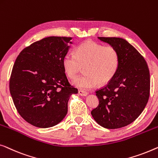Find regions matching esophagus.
<instances>
[{"mask_svg":"<svg viewBox=\"0 0 158 158\" xmlns=\"http://www.w3.org/2000/svg\"><path fill=\"white\" fill-rule=\"evenodd\" d=\"M78 94L80 95V96H81V97H86V95L88 94V93H87V92H84V91L79 90Z\"/></svg>","mask_w":158,"mask_h":158,"instance_id":"obj_1","label":"esophagus"}]
</instances>
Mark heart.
I'll use <instances>...</instances> for the list:
<instances>
[{
	"instance_id": "b5f03b06",
	"label": "heart",
	"mask_w": 158,
	"mask_h": 158,
	"mask_svg": "<svg viewBox=\"0 0 158 158\" xmlns=\"http://www.w3.org/2000/svg\"><path fill=\"white\" fill-rule=\"evenodd\" d=\"M76 55L67 53L62 59L66 74L71 79L77 77L81 66L84 74L73 81L76 87L83 90L94 88L97 83L105 84L115 76L119 66V55L112 46L93 41L84 42L75 49Z\"/></svg>"
}]
</instances>
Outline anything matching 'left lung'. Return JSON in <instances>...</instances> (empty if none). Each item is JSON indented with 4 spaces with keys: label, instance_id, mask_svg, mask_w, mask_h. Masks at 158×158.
Returning <instances> with one entry per match:
<instances>
[{
    "label": "left lung",
    "instance_id": "left-lung-1",
    "mask_svg": "<svg viewBox=\"0 0 158 158\" xmlns=\"http://www.w3.org/2000/svg\"><path fill=\"white\" fill-rule=\"evenodd\" d=\"M98 39L116 48L119 66L113 79L96 92L99 103L91 114L104 128H121L133 123L145 109L150 96V72L145 59L126 40Z\"/></svg>",
    "mask_w": 158,
    "mask_h": 158
}]
</instances>
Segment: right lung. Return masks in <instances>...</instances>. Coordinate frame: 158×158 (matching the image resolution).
I'll list each match as a JSON object with an SVG mask.
<instances>
[{
    "mask_svg": "<svg viewBox=\"0 0 158 158\" xmlns=\"http://www.w3.org/2000/svg\"><path fill=\"white\" fill-rule=\"evenodd\" d=\"M72 44L70 37H46L22 50L15 59L10 93L18 112L32 125L48 128L61 123L70 96L77 94L62 64Z\"/></svg>",
    "mask_w": 158,
    "mask_h": 158,
    "instance_id": "obj_1",
    "label": "right lung"
}]
</instances>
